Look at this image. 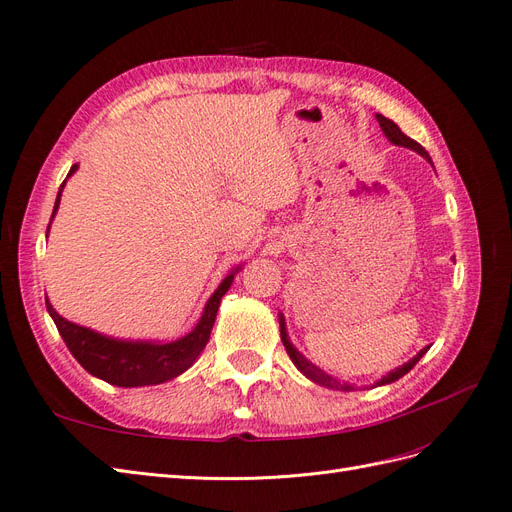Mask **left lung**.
I'll return each instance as SVG.
<instances>
[{"label": "left lung", "mask_w": 512, "mask_h": 512, "mask_svg": "<svg viewBox=\"0 0 512 512\" xmlns=\"http://www.w3.org/2000/svg\"><path fill=\"white\" fill-rule=\"evenodd\" d=\"M376 119H378V123H380V128H382L384 136L389 138V141H391L393 145L412 149V151H416V153H418V156H423L427 162H431L429 153H427L421 145H418V143L414 141V138H410V136H406L404 132H401L395 121L386 119V117H384V115H380V113L376 115ZM280 335H282V344H284V348H286V352H288V356H290V361H292L294 365H297V369L301 371V374H303L305 378H309V380L316 382V384H320V386H327V389H335V391H354V384H348V382H342V380H337V378L329 376L327 371L320 369V367H318V365H314L312 361H307L305 356L290 344V337H288V331H286V320H284V314H280ZM427 350H429V346H427V348H423L421 352H416V356H412V359H410L408 363H404L401 367H395L393 371H389V374L382 376L374 386L391 384V382L399 380L401 376H406L408 371H410L418 361L423 359Z\"/></svg>", "instance_id": "left-lung-1"}]
</instances>
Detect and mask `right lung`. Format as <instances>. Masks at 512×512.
Segmentation results:
<instances>
[{
	"instance_id": "1",
	"label": "right lung",
	"mask_w": 512,
	"mask_h": 512,
	"mask_svg": "<svg viewBox=\"0 0 512 512\" xmlns=\"http://www.w3.org/2000/svg\"><path fill=\"white\" fill-rule=\"evenodd\" d=\"M76 168H79V164H74L70 168L68 177H72L76 173ZM64 185H66V181L61 183V188L57 192L51 222L59 209V200H61V192H64ZM46 235H49V228H46ZM239 269L241 267L232 269L224 277L218 290H215L209 297V301L203 309V316H200V320L196 322V327L188 335L175 339V342H141V339L134 342V339L108 337L98 331L81 327V324H74V322L66 320L64 316H59L53 309V305L49 303V299H46V309H49L55 327H57L61 339L66 342L68 350L72 352L74 359L79 361L83 365V369H87L91 376H96L108 384L123 386V389L162 384V382L177 378L179 374H183L185 369H190L200 356V352L205 350L215 316H218L222 297L228 292Z\"/></svg>"
}]
</instances>
